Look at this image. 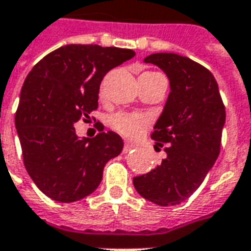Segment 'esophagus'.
<instances>
[{
	"label": "esophagus",
	"mask_w": 251,
	"mask_h": 251,
	"mask_svg": "<svg viewBox=\"0 0 251 251\" xmlns=\"http://www.w3.org/2000/svg\"><path fill=\"white\" fill-rule=\"evenodd\" d=\"M135 149V145L133 144H125V146H124V153H129L130 150Z\"/></svg>",
	"instance_id": "obj_1"
}]
</instances>
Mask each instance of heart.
<instances>
[{
	"instance_id": "heart-1",
	"label": "heart",
	"mask_w": 251,
	"mask_h": 251,
	"mask_svg": "<svg viewBox=\"0 0 251 251\" xmlns=\"http://www.w3.org/2000/svg\"><path fill=\"white\" fill-rule=\"evenodd\" d=\"M150 118L142 113H117L109 118V126L125 138L134 140L144 134Z\"/></svg>"
}]
</instances>
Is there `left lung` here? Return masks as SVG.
<instances>
[{
	"instance_id": "left-lung-1",
	"label": "left lung",
	"mask_w": 251,
	"mask_h": 251,
	"mask_svg": "<svg viewBox=\"0 0 251 251\" xmlns=\"http://www.w3.org/2000/svg\"><path fill=\"white\" fill-rule=\"evenodd\" d=\"M144 61L157 65L170 83L151 133L168 157L133 183L155 205H178L200 187L218 158L226 111L214 75L198 62L174 53H154Z\"/></svg>"
}]
</instances>
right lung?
Wrapping results in <instances>:
<instances>
[{"label": "right lung", "instance_id": "obj_1", "mask_svg": "<svg viewBox=\"0 0 251 251\" xmlns=\"http://www.w3.org/2000/svg\"><path fill=\"white\" fill-rule=\"evenodd\" d=\"M135 53L100 45H65L34 65L22 86L16 129L24 165L37 187L58 202L92 194L109 159L122 151L114 131L79 138L74 124L98 107L100 85L109 70Z\"/></svg>", "mask_w": 251, "mask_h": 251}]
</instances>
